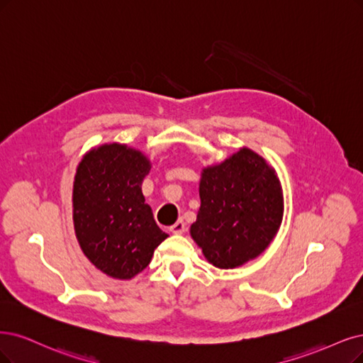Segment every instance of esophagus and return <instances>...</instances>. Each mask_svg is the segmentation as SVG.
<instances>
[{"mask_svg": "<svg viewBox=\"0 0 363 363\" xmlns=\"http://www.w3.org/2000/svg\"><path fill=\"white\" fill-rule=\"evenodd\" d=\"M185 230H186V225H185V223L182 220H179V221L174 223L173 225H170V232L174 233V235H181Z\"/></svg>", "mask_w": 363, "mask_h": 363, "instance_id": "1", "label": "esophagus"}]
</instances>
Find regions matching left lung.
Here are the masks:
<instances>
[{
	"label": "left lung",
	"mask_w": 363,
	"mask_h": 363,
	"mask_svg": "<svg viewBox=\"0 0 363 363\" xmlns=\"http://www.w3.org/2000/svg\"><path fill=\"white\" fill-rule=\"evenodd\" d=\"M200 209L190 233L205 257L221 269L256 259L283 220V193L275 170L251 150L203 169Z\"/></svg>",
	"instance_id": "left-lung-1"
}]
</instances>
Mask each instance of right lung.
<instances>
[{"instance_id": "add662e5", "label": "right lung", "mask_w": 363, "mask_h": 363, "mask_svg": "<svg viewBox=\"0 0 363 363\" xmlns=\"http://www.w3.org/2000/svg\"><path fill=\"white\" fill-rule=\"evenodd\" d=\"M150 169L142 152L118 143L89 151L77 167L76 238L89 262L112 278L130 279L142 272L167 238L142 194Z\"/></svg>"}]
</instances>
